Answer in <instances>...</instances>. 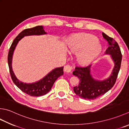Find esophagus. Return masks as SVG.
<instances>
[{"instance_id": "34e87169", "label": "esophagus", "mask_w": 129, "mask_h": 129, "mask_svg": "<svg viewBox=\"0 0 129 129\" xmlns=\"http://www.w3.org/2000/svg\"><path fill=\"white\" fill-rule=\"evenodd\" d=\"M73 70V68L72 66H70L69 65H65L64 68V70L67 73H70Z\"/></svg>"}]
</instances>
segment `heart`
<instances>
[{
  "label": "heart",
  "instance_id": "heart-1",
  "mask_svg": "<svg viewBox=\"0 0 129 129\" xmlns=\"http://www.w3.org/2000/svg\"><path fill=\"white\" fill-rule=\"evenodd\" d=\"M68 49L71 52H78L77 61L82 65L90 64L101 50L97 38L88 34H79L72 37L69 41Z\"/></svg>",
  "mask_w": 129,
  "mask_h": 129
}]
</instances>
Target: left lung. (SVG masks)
<instances>
[{
	"instance_id": "obj_1",
	"label": "left lung",
	"mask_w": 129,
	"mask_h": 129,
	"mask_svg": "<svg viewBox=\"0 0 129 129\" xmlns=\"http://www.w3.org/2000/svg\"><path fill=\"white\" fill-rule=\"evenodd\" d=\"M102 36L108 41L109 46L105 54L110 55L114 63L111 74L106 79H96L93 77L92 64L84 67L75 68L73 74L79 79V83L74 87V92L78 96L85 100H94L105 94L114 85L119 72L122 60V54L117 42L102 32Z\"/></svg>"
}]
</instances>
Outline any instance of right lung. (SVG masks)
Segmentation results:
<instances>
[{
  "mask_svg": "<svg viewBox=\"0 0 129 129\" xmlns=\"http://www.w3.org/2000/svg\"><path fill=\"white\" fill-rule=\"evenodd\" d=\"M47 33L45 31L44 27L42 26H38L31 28L24 29L16 37L12 42L11 47H10L8 56V62L10 74L11 75L12 79L16 86L19 88L22 92L27 93L31 96H41L46 94L51 89L53 84L58 78L64 74L63 68H56L52 69L49 72L46 76L42 78L38 81L32 83H26L22 82L17 79L12 69V58L14 50L16 49L17 45L19 41L24 36H32V35H46Z\"/></svg>",
  "mask_w": 129,
  "mask_h": 129,
  "instance_id": "right-lung-1",
  "label": "right lung"
}]
</instances>
